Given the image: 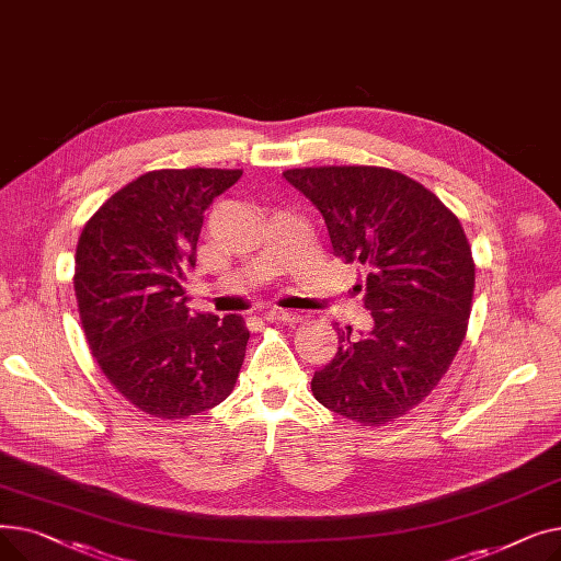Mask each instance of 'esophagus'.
<instances>
[{"mask_svg":"<svg viewBox=\"0 0 561 561\" xmlns=\"http://www.w3.org/2000/svg\"><path fill=\"white\" fill-rule=\"evenodd\" d=\"M265 320H273V322H298L300 320V316L298 313H293V311H284V309H275V307H271V309H263V313H261Z\"/></svg>","mask_w":561,"mask_h":561,"instance_id":"1","label":"esophagus"}]
</instances>
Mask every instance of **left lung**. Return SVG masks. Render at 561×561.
Returning a JSON list of instances; mask_svg holds the SVG:
<instances>
[{"mask_svg":"<svg viewBox=\"0 0 561 561\" xmlns=\"http://www.w3.org/2000/svg\"><path fill=\"white\" fill-rule=\"evenodd\" d=\"M320 211L334 254L355 263L373 328H339L336 357L313 373L316 400L385 425L423 402L466 336L476 263L453 211L407 174L375 165L284 172Z\"/></svg>","mask_w":561,"mask_h":561,"instance_id":"obj_1","label":"left lung"}]
</instances>
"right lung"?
Segmentation results:
<instances>
[{
    "label": "right lung",
    "mask_w": 561,
    "mask_h": 561,
    "mask_svg": "<svg viewBox=\"0 0 561 561\" xmlns=\"http://www.w3.org/2000/svg\"><path fill=\"white\" fill-rule=\"evenodd\" d=\"M241 170H152L111 195L85 222L75 256L83 332L102 373L134 407L163 421L220 404L250 332L239 313H191L204 211Z\"/></svg>",
    "instance_id": "right-lung-1"
}]
</instances>
